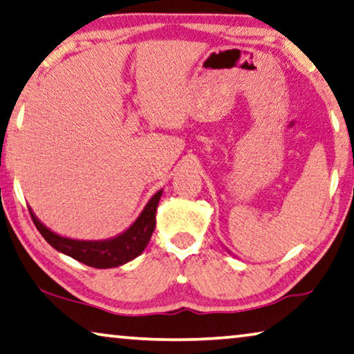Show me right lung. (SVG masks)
<instances>
[{
    "mask_svg": "<svg viewBox=\"0 0 354 354\" xmlns=\"http://www.w3.org/2000/svg\"><path fill=\"white\" fill-rule=\"evenodd\" d=\"M162 189L152 195L149 202L141 211L138 218L129 229L122 234L106 240H75L62 236L49 227H46L41 221L36 218L33 209H30L31 219L44 236V240L59 252L73 257L79 262L86 263L88 267L95 268H113L124 266V263L133 261L141 252L146 250L149 243L152 232L156 229V211L159 207V200L162 197Z\"/></svg>",
    "mask_w": 354,
    "mask_h": 354,
    "instance_id": "obj_1",
    "label": "right lung"
}]
</instances>
